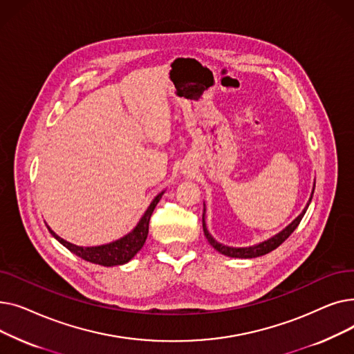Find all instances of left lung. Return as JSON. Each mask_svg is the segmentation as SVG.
<instances>
[{
    "instance_id": "left-lung-1",
    "label": "left lung",
    "mask_w": 354,
    "mask_h": 354,
    "mask_svg": "<svg viewBox=\"0 0 354 354\" xmlns=\"http://www.w3.org/2000/svg\"><path fill=\"white\" fill-rule=\"evenodd\" d=\"M314 188H315V182L313 185V191H311V195H310V199L307 202L306 208L301 211V214L297 216L290 225H287L283 231H280L278 234H275L274 236L268 238L267 241H263V243L259 244H255V245H250V247H228V245H224L218 243V241L209 234L208 228H207V222H205V203H203V214H202V227H203V234H205L208 243L221 254H224L227 257H231V258H257V257H261V255H266L268 252H271L272 250H275L277 247H280L284 241L294 232V230L299 227V224L301 222L310 202L313 199V194H314Z\"/></svg>"
}]
</instances>
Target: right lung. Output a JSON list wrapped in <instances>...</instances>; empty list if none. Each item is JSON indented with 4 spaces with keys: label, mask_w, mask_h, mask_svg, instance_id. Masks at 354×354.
<instances>
[{
    "label": "right lung",
    "mask_w": 354,
    "mask_h": 354,
    "mask_svg": "<svg viewBox=\"0 0 354 354\" xmlns=\"http://www.w3.org/2000/svg\"><path fill=\"white\" fill-rule=\"evenodd\" d=\"M163 194H165V191H162L160 194H158L155 196V199L151 202V205L147 207V209L139 219L138 225L132 231L126 234L124 236L113 241V243H109L104 245H97V247L74 245V244L68 243V241L60 238L50 227H47V228H48L50 234L55 239H57L62 245H64L68 251L86 259V261H88V263L104 266V267L123 266V264L129 263L130 259H132L145 245V241L149 234V221H151L152 212H153L155 207L158 205V202L160 201Z\"/></svg>",
    "instance_id": "1"
}]
</instances>
